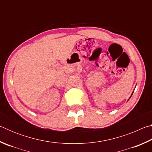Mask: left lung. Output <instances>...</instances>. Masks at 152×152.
Instances as JSON below:
<instances>
[{"label":"left lung","instance_id":"left-lung-1","mask_svg":"<svg viewBox=\"0 0 152 152\" xmlns=\"http://www.w3.org/2000/svg\"><path fill=\"white\" fill-rule=\"evenodd\" d=\"M132 94H133V93H132ZM130 98H131V96H130ZM130 98H129V99H130Z\"/></svg>","mask_w":152,"mask_h":152}]
</instances>
